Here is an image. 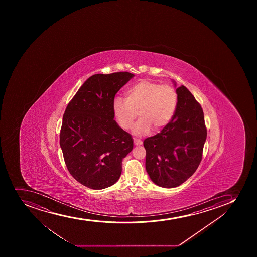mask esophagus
Returning a JSON list of instances; mask_svg holds the SVG:
<instances>
[{
  "label": "esophagus",
  "instance_id": "1",
  "mask_svg": "<svg viewBox=\"0 0 257 257\" xmlns=\"http://www.w3.org/2000/svg\"><path fill=\"white\" fill-rule=\"evenodd\" d=\"M134 144H135L136 146H140L143 144V142L140 140H138V139H136V138H134Z\"/></svg>",
  "mask_w": 257,
  "mask_h": 257
}]
</instances>
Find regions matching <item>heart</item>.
<instances>
[{"label": "heart", "mask_w": 257, "mask_h": 257, "mask_svg": "<svg viewBox=\"0 0 257 257\" xmlns=\"http://www.w3.org/2000/svg\"><path fill=\"white\" fill-rule=\"evenodd\" d=\"M178 93L170 85L143 80L129 87L125 99L116 97L113 100V113L119 125L127 130L137 117L140 119L133 128L136 136L148 134L153 127L159 131L168 124L175 114Z\"/></svg>", "instance_id": "1"}]
</instances>
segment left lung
<instances>
[{
  "mask_svg": "<svg viewBox=\"0 0 257 257\" xmlns=\"http://www.w3.org/2000/svg\"><path fill=\"white\" fill-rule=\"evenodd\" d=\"M176 91L178 105L173 119L161 133L143 142L146 170L151 180L167 188L181 185L195 173L207 138L200 104L185 86L181 85Z\"/></svg>",
  "mask_w": 257,
  "mask_h": 257,
  "instance_id": "8db88e82",
  "label": "left lung"
}]
</instances>
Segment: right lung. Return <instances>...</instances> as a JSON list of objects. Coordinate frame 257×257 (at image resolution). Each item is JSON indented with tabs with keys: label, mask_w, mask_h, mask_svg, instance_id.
<instances>
[{
	"label": "right lung",
	"mask_w": 257,
	"mask_h": 257,
	"mask_svg": "<svg viewBox=\"0 0 257 257\" xmlns=\"http://www.w3.org/2000/svg\"><path fill=\"white\" fill-rule=\"evenodd\" d=\"M134 76L128 72L92 75L65 109L60 148L69 173L87 188L99 190L116 183L122 160L133 151V138L114 120L112 105Z\"/></svg>",
	"instance_id": "right-lung-1"
}]
</instances>
